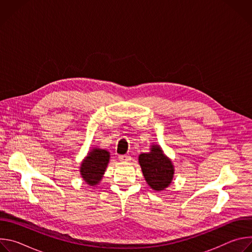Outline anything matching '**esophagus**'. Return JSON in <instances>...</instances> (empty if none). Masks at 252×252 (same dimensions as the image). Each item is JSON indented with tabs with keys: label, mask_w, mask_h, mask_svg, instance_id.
<instances>
[{
	"label": "esophagus",
	"mask_w": 252,
	"mask_h": 252,
	"mask_svg": "<svg viewBox=\"0 0 252 252\" xmlns=\"http://www.w3.org/2000/svg\"><path fill=\"white\" fill-rule=\"evenodd\" d=\"M119 159H120L121 161L126 162V161H129V160L131 159V158H130L128 155H122V156H119Z\"/></svg>",
	"instance_id": "obj_1"
}]
</instances>
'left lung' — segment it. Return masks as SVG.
Returning <instances> with one entry per match:
<instances>
[{
    "label": "left lung",
    "instance_id": "obj_1",
    "mask_svg": "<svg viewBox=\"0 0 252 252\" xmlns=\"http://www.w3.org/2000/svg\"><path fill=\"white\" fill-rule=\"evenodd\" d=\"M138 162L146 182L154 190H164L171 184L174 174L173 164L159 146L154 145L150 153L139 155Z\"/></svg>",
    "mask_w": 252,
    "mask_h": 252
}]
</instances>
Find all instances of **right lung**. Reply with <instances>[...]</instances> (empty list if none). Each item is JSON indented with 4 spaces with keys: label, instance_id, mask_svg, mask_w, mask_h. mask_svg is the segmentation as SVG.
I'll return each mask as SVG.
<instances>
[{
    "label": "right lung",
    "instance_id": "right-lung-1",
    "mask_svg": "<svg viewBox=\"0 0 252 252\" xmlns=\"http://www.w3.org/2000/svg\"><path fill=\"white\" fill-rule=\"evenodd\" d=\"M110 153L94 148L91 150L81 164V175L89 186L99 184L110 161Z\"/></svg>",
    "mask_w": 252,
    "mask_h": 252
}]
</instances>
